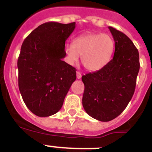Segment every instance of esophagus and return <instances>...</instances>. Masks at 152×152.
Listing matches in <instances>:
<instances>
[{
    "mask_svg": "<svg viewBox=\"0 0 152 152\" xmlns=\"http://www.w3.org/2000/svg\"><path fill=\"white\" fill-rule=\"evenodd\" d=\"M76 77H77L78 79H80L82 78V74L79 71H76Z\"/></svg>",
    "mask_w": 152,
    "mask_h": 152,
    "instance_id": "1",
    "label": "esophagus"
}]
</instances>
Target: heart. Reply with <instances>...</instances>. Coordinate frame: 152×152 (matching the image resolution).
I'll use <instances>...</instances> for the list:
<instances>
[{
  "label": "heart",
  "instance_id": "obj_1",
  "mask_svg": "<svg viewBox=\"0 0 152 152\" xmlns=\"http://www.w3.org/2000/svg\"><path fill=\"white\" fill-rule=\"evenodd\" d=\"M115 50V41L108 34L89 33L75 38L73 45L66 44L67 62L75 65L79 59L87 70L98 71L108 64Z\"/></svg>",
  "mask_w": 152,
  "mask_h": 152
}]
</instances>
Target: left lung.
I'll list each match as a JSON object with an SVG mask.
<instances>
[{"instance_id":"8db88e82","label":"left lung","mask_w":152,"mask_h":152,"mask_svg":"<svg viewBox=\"0 0 152 152\" xmlns=\"http://www.w3.org/2000/svg\"><path fill=\"white\" fill-rule=\"evenodd\" d=\"M115 41L113 58L102 70L82 76V105L86 113L100 121L119 115L132 98L140 69L139 53L123 32L109 26Z\"/></svg>"}]
</instances>
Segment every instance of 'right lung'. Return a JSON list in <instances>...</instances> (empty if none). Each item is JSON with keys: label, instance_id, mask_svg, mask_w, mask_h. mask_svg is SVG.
<instances>
[{"label": "right lung", "instance_id": "obj_1", "mask_svg": "<svg viewBox=\"0 0 152 152\" xmlns=\"http://www.w3.org/2000/svg\"><path fill=\"white\" fill-rule=\"evenodd\" d=\"M76 23L48 22L39 26L24 39L18 60V86L31 113L48 117L63 104L76 70L62 59L65 41Z\"/></svg>", "mask_w": 152, "mask_h": 152}]
</instances>
